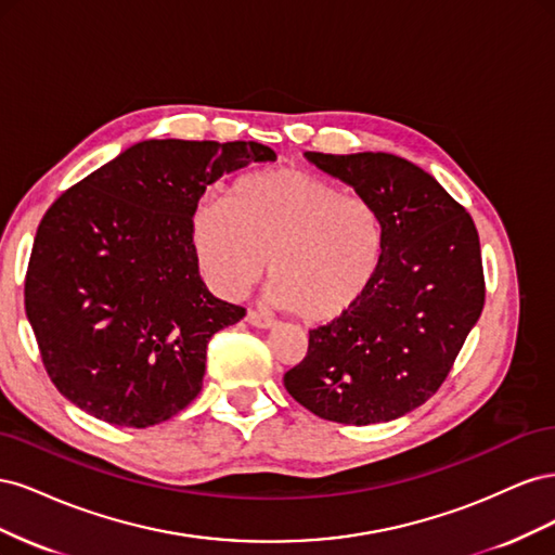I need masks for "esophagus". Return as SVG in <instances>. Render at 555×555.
<instances>
[{"mask_svg": "<svg viewBox=\"0 0 555 555\" xmlns=\"http://www.w3.org/2000/svg\"><path fill=\"white\" fill-rule=\"evenodd\" d=\"M245 322L247 324H251V326H257V328H271L275 322L268 314H263V312H259V310H247V314H245Z\"/></svg>", "mask_w": 555, "mask_h": 555, "instance_id": "1", "label": "esophagus"}]
</instances>
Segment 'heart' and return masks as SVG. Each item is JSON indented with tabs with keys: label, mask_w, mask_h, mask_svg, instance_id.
<instances>
[{
	"label": "heart",
	"mask_w": 555,
	"mask_h": 555,
	"mask_svg": "<svg viewBox=\"0 0 555 555\" xmlns=\"http://www.w3.org/2000/svg\"><path fill=\"white\" fill-rule=\"evenodd\" d=\"M192 247L220 296L243 298L268 268V304L324 324L371 289L384 257V224L363 196L278 166L241 176L224 201L198 206Z\"/></svg>",
	"instance_id": "1"
}]
</instances>
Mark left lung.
I'll use <instances>...</instances> for the list:
<instances>
[{"instance_id": "8db88e82", "label": "left lung", "mask_w": 555, "mask_h": 555, "mask_svg": "<svg viewBox=\"0 0 555 555\" xmlns=\"http://www.w3.org/2000/svg\"><path fill=\"white\" fill-rule=\"evenodd\" d=\"M371 201L384 257L347 314L310 331L308 354L284 373L289 396L335 424L367 426L412 412L440 389L483 308L473 217L440 182L386 153H306Z\"/></svg>"}]
</instances>
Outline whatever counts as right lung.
<instances>
[{
  "label": "right lung",
  "instance_id": "obj_1",
  "mask_svg": "<svg viewBox=\"0 0 555 555\" xmlns=\"http://www.w3.org/2000/svg\"><path fill=\"white\" fill-rule=\"evenodd\" d=\"M257 141H143L62 192L43 215L25 312L50 382L102 422L147 428L198 396L212 335L245 308L198 275L192 215Z\"/></svg>",
  "mask_w": 555,
  "mask_h": 555
}]
</instances>
